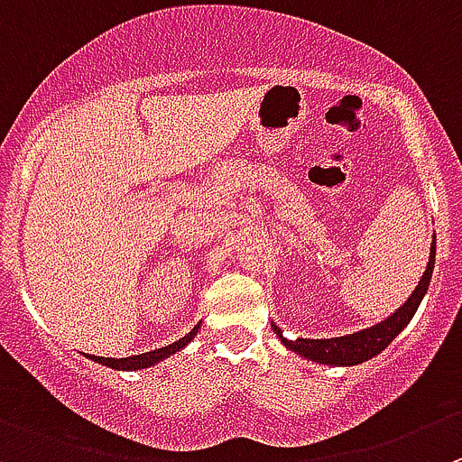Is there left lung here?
Returning <instances> with one entry per match:
<instances>
[{
    "label": "left lung",
    "instance_id": "1",
    "mask_svg": "<svg viewBox=\"0 0 462 462\" xmlns=\"http://www.w3.org/2000/svg\"><path fill=\"white\" fill-rule=\"evenodd\" d=\"M433 265H436V234H433L431 256H429L424 274H421V279L417 281L411 297H408V300L403 301L393 315H388L383 322L374 324V327L370 328H360V331L349 333V336H340V337H322V340H310V337H294V340H288V337L283 336V331H281L274 322H272V328H274L276 337L285 345V349L304 356V358L313 360V363H319V365H331V367L360 365V363H365V360L379 356L381 351H383L385 346H388L390 342H393L394 337L408 327V322H411L415 310L420 309L421 300H424L429 283H431Z\"/></svg>",
    "mask_w": 462,
    "mask_h": 462
}]
</instances>
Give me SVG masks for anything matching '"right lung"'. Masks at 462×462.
Returning a JSON list of instances; mask_svg holds the SVG:
<instances>
[{
  "label": "right lung",
  "instance_id": "right-lung-1",
  "mask_svg": "<svg viewBox=\"0 0 462 462\" xmlns=\"http://www.w3.org/2000/svg\"><path fill=\"white\" fill-rule=\"evenodd\" d=\"M199 327H201V322L197 324V327L192 328L190 333H186V336L179 337L177 342H172V345L161 346V349L147 351V354L129 356V358H104V356H90V354H86V356L90 360H95V363H99V365L111 367V370H120V372L147 370V367L156 365V363H161V360L170 358V356H174V354H177V351H181L183 346H188V342L195 340V336H197V333H199Z\"/></svg>",
  "mask_w": 462,
  "mask_h": 462
}]
</instances>
